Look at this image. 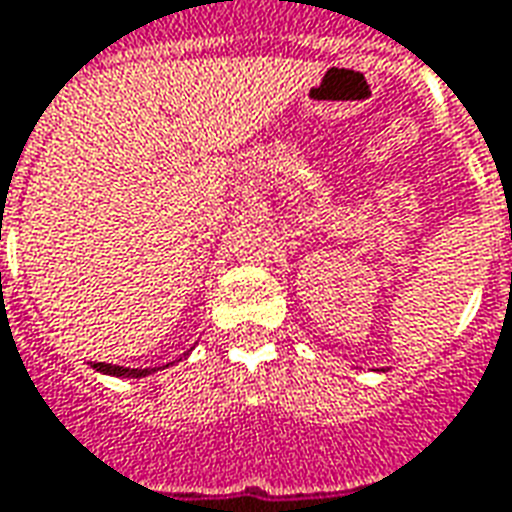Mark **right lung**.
Returning a JSON list of instances; mask_svg holds the SVG:
<instances>
[{
  "mask_svg": "<svg viewBox=\"0 0 512 512\" xmlns=\"http://www.w3.org/2000/svg\"><path fill=\"white\" fill-rule=\"evenodd\" d=\"M95 371H100V374H108V376H133V379H141V376L152 374V368H122V365H111V363H95L92 365Z\"/></svg>",
  "mask_w": 512,
  "mask_h": 512,
  "instance_id": "right-lung-1",
  "label": "right lung"
}]
</instances>
